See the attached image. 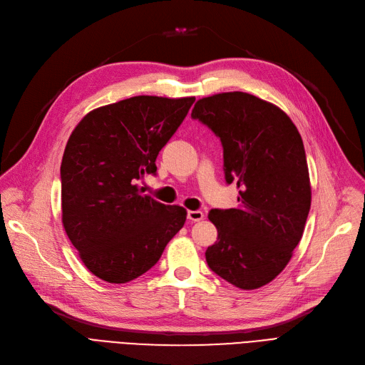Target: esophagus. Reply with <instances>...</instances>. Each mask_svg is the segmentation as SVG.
Returning a JSON list of instances; mask_svg holds the SVG:
<instances>
[{"instance_id":"34e87169","label":"esophagus","mask_w":365,"mask_h":365,"mask_svg":"<svg viewBox=\"0 0 365 365\" xmlns=\"http://www.w3.org/2000/svg\"><path fill=\"white\" fill-rule=\"evenodd\" d=\"M187 219L190 220V222H200V220H202L204 219V213L202 212H200V210H189L187 212Z\"/></svg>"}]
</instances>
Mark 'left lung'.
<instances>
[{
  "mask_svg": "<svg viewBox=\"0 0 365 365\" xmlns=\"http://www.w3.org/2000/svg\"><path fill=\"white\" fill-rule=\"evenodd\" d=\"M192 118L223 145L225 179L240 189L238 207L212 210L217 241L207 248L210 269L241 290L275 279L300 242L311 208L303 140L281 108L244 91L197 101Z\"/></svg>",
  "mask_w": 365,
  "mask_h": 365,
  "instance_id": "obj_1",
  "label": "left lung"
}]
</instances>
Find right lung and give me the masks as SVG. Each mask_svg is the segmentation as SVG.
<instances>
[{"instance_id":"obj_1","label":"right lung","mask_w":365,"mask_h":365,"mask_svg":"<svg viewBox=\"0 0 365 365\" xmlns=\"http://www.w3.org/2000/svg\"><path fill=\"white\" fill-rule=\"evenodd\" d=\"M195 102L134 96L90 110L66 143L62 223L87 269L125 284L155 264L187 212L143 194L139 180L155 173L160 150Z\"/></svg>"}]
</instances>
